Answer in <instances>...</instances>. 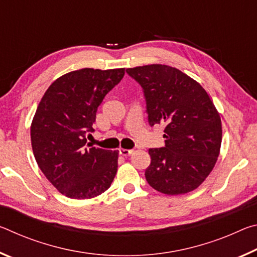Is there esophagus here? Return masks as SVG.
Returning a JSON list of instances; mask_svg holds the SVG:
<instances>
[{"instance_id": "34e87169", "label": "esophagus", "mask_w": 257, "mask_h": 257, "mask_svg": "<svg viewBox=\"0 0 257 257\" xmlns=\"http://www.w3.org/2000/svg\"><path fill=\"white\" fill-rule=\"evenodd\" d=\"M133 153H134L133 150H125V149L120 150V154L122 156H129V155H132Z\"/></svg>"}]
</instances>
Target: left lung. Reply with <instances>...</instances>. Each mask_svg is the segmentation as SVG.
Returning <instances> with one entry per match:
<instances>
[{"mask_svg":"<svg viewBox=\"0 0 257 257\" xmlns=\"http://www.w3.org/2000/svg\"><path fill=\"white\" fill-rule=\"evenodd\" d=\"M144 89L151 125L165 124V146L150 149L145 177L165 195H182L201 186L220 154V113L199 82L165 64L128 68Z\"/></svg>","mask_w":257,"mask_h":257,"instance_id":"1","label":"left lung"}]
</instances>
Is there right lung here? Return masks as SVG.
I'll return each instance as SVG.
<instances>
[{
  "mask_svg": "<svg viewBox=\"0 0 257 257\" xmlns=\"http://www.w3.org/2000/svg\"><path fill=\"white\" fill-rule=\"evenodd\" d=\"M124 76V68H84L52 82L30 125L35 160L52 185L73 199H89L110 188L119 151L86 147L103 98Z\"/></svg>",
  "mask_w": 257,
  "mask_h": 257,
  "instance_id": "1",
  "label": "right lung"
}]
</instances>
